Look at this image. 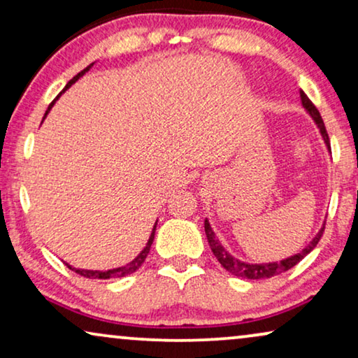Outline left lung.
Listing matches in <instances>:
<instances>
[{
  "instance_id": "8db88e82",
  "label": "left lung",
  "mask_w": 358,
  "mask_h": 358,
  "mask_svg": "<svg viewBox=\"0 0 358 358\" xmlns=\"http://www.w3.org/2000/svg\"><path fill=\"white\" fill-rule=\"evenodd\" d=\"M300 97H301L303 107H305V109L308 110V114L313 117V120L316 122L317 127H320V131H321L322 138H324V143L327 146V150L331 151L329 135H327L324 122H322V117L320 114V110L316 109V106L313 104V102L310 101V97H308L303 91H300ZM322 231H324V227H322L321 231L317 233L315 238H313V241L308 244L305 249H301L300 252L295 254V256L283 259V261H280V262L248 264V262H243V261H239V259H236L234 256H231V254H229L227 249L222 246V243H220L218 239H217V236H215V233H213L212 227H210L208 220H205V234H207L210 249H212L213 256L218 259V262L222 264V266L227 268L229 273H233V275L241 277V278H249V280H261V278L275 277V275H278V273H283V272H287L288 268L295 267L296 264L300 262L301 259L306 256V254H310L313 249L316 248V244L320 243V239L322 236Z\"/></svg>"
}]
</instances>
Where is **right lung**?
<instances>
[{
    "instance_id": "1",
    "label": "right lung",
    "mask_w": 358,
    "mask_h": 358,
    "mask_svg": "<svg viewBox=\"0 0 358 358\" xmlns=\"http://www.w3.org/2000/svg\"><path fill=\"white\" fill-rule=\"evenodd\" d=\"M91 66H92V63H91L90 66H86L85 70L78 73V75H76L75 78H73V80L68 81V85L65 86V90H68V87H70V86L73 85V83L78 81V78L85 75V73H86L87 70H90ZM65 90H63V91H65ZM60 94H62V92H60ZM57 99H58V96H57ZM57 99H55V101H57ZM55 101H53V102H55ZM53 102H52L50 106H48V109H47V112H45V115L48 114V110L52 109ZM45 115H43V119H45ZM156 223H158V222H156ZM155 231H156V224H155V227H153V233H151V236H150V239H148V243H146V246L143 248V251H141V252L138 254V256H136V257L134 259V261L129 262V264H127V266H124V267H117V268H110V271L101 272V271H86V268H76V267H71V266H68V264H66V266L70 267L73 272L80 273L81 277H86V278H102V280H106V278H119V277L130 275V273H134V272L136 271V268H138V267L141 266V264L145 262V259H146V256H148V252H150V248H151V244H153V239H155Z\"/></svg>"
}]
</instances>
